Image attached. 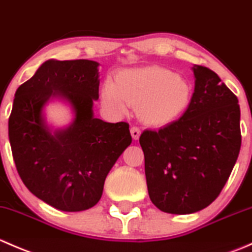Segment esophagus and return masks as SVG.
Instances as JSON below:
<instances>
[{
    "label": "esophagus",
    "mask_w": 252,
    "mask_h": 252,
    "mask_svg": "<svg viewBox=\"0 0 252 252\" xmlns=\"http://www.w3.org/2000/svg\"><path fill=\"white\" fill-rule=\"evenodd\" d=\"M130 134H131V138H133L134 140H138V139L140 138L141 130L138 128V126H133V128H130Z\"/></svg>",
    "instance_id": "obj_1"
}]
</instances>
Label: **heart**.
<instances>
[{
	"mask_svg": "<svg viewBox=\"0 0 252 252\" xmlns=\"http://www.w3.org/2000/svg\"><path fill=\"white\" fill-rule=\"evenodd\" d=\"M191 86L173 70L162 67L126 69L107 80L101 90V102L108 112L124 114L138 107L146 124L164 126L179 118L191 101Z\"/></svg>",
	"mask_w": 252,
	"mask_h": 252,
	"instance_id": "obj_1",
	"label": "heart"
}]
</instances>
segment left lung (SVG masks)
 I'll return each mask as SVG.
<instances>
[{
	"mask_svg": "<svg viewBox=\"0 0 252 252\" xmlns=\"http://www.w3.org/2000/svg\"><path fill=\"white\" fill-rule=\"evenodd\" d=\"M195 89L178 121L140 135L152 204L189 215L212 204L233 171L241 146L238 97L207 67H192Z\"/></svg>",
	"mask_w": 252,
	"mask_h": 252,
	"instance_id": "1",
	"label": "left lung"
}]
</instances>
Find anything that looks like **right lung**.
Instances as JSON below:
<instances>
[{
  "instance_id": "1",
  "label": "right lung",
  "mask_w": 252,
  "mask_h": 252,
  "mask_svg": "<svg viewBox=\"0 0 252 252\" xmlns=\"http://www.w3.org/2000/svg\"><path fill=\"white\" fill-rule=\"evenodd\" d=\"M98 63L48 60L16 91L8 136L17 171L30 192L57 210H88L102 196L108 172L131 144L129 124L94 117ZM51 98L67 100L75 113L64 129L44 121Z\"/></svg>"
}]
</instances>
